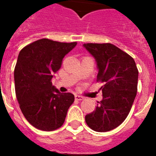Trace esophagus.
I'll return each mask as SVG.
<instances>
[{
    "label": "esophagus",
    "mask_w": 156,
    "mask_h": 156,
    "mask_svg": "<svg viewBox=\"0 0 156 156\" xmlns=\"http://www.w3.org/2000/svg\"><path fill=\"white\" fill-rule=\"evenodd\" d=\"M75 99H77L78 101H81L83 99H84V98L83 96H80V95H75Z\"/></svg>",
    "instance_id": "esophagus-1"
}]
</instances>
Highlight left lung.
<instances>
[{
	"label": "left lung",
	"instance_id": "1",
	"mask_svg": "<svg viewBox=\"0 0 156 156\" xmlns=\"http://www.w3.org/2000/svg\"><path fill=\"white\" fill-rule=\"evenodd\" d=\"M83 48L94 58L102 86L103 99L94 111L85 116L88 127L106 132L127 118L137 93L138 72L132 57L111 43H86Z\"/></svg>",
	"mask_w": 156,
	"mask_h": 156
}]
</instances>
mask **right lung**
<instances>
[{
	"mask_svg": "<svg viewBox=\"0 0 156 156\" xmlns=\"http://www.w3.org/2000/svg\"><path fill=\"white\" fill-rule=\"evenodd\" d=\"M77 42L42 38L22 48L14 70L16 95L22 114L32 126L52 131L63 124L74 101L71 93H60L51 78Z\"/></svg>",
	"mask_w": 156,
	"mask_h": 156,
	"instance_id": "1",
	"label": "right lung"
}]
</instances>
